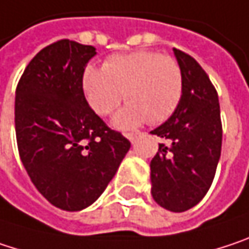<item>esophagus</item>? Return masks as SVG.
<instances>
[{
	"mask_svg": "<svg viewBox=\"0 0 249 249\" xmlns=\"http://www.w3.org/2000/svg\"><path fill=\"white\" fill-rule=\"evenodd\" d=\"M143 136V133H140V132H136V133H127L126 135V138L130 140L132 143H136V140L139 139V138H142Z\"/></svg>",
	"mask_w": 249,
	"mask_h": 249,
	"instance_id": "1",
	"label": "esophagus"
}]
</instances>
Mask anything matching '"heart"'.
Masks as SVG:
<instances>
[{"label":"heart","instance_id":"obj_1","mask_svg":"<svg viewBox=\"0 0 249 249\" xmlns=\"http://www.w3.org/2000/svg\"><path fill=\"white\" fill-rule=\"evenodd\" d=\"M83 90L91 109L107 116L120 102L127 105L113 117L119 129L158 124L178 107L183 78L178 61L155 51H135L109 57L103 69L89 66L83 73Z\"/></svg>","mask_w":249,"mask_h":249}]
</instances>
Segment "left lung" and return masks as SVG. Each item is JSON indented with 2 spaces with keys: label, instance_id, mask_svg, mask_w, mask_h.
<instances>
[{
  "label": "left lung",
  "instance_id": "obj_1",
  "mask_svg": "<svg viewBox=\"0 0 249 249\" xmlns=\"http://www.w3.org/2000/svg\"><path fill=\"white\" fill-rule=\"evenodd\" d=\"M183 89L178 107L152 135L162 138L150 160L152 196L171 212L201 202L213 180L222 146L221 110L215 87L195 58L173 48Z\"/></svg>",
  "mask_w": 249,
  "mask_h": 249
}]
</instances>
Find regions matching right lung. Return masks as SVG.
Returning <instances> with one entry per match:
<instances>
[{"instance_id":"add662e5","label":"right lung","mask_w":249,"mask_h":249,"mask_svg":"<svg viewBox=\"0 0 249 249\" xmlns=\"http://www.w3.org/2000/svg\"><path fill=\"white\" fill-rule=\"evenodd\" d=\"M93 46L61 40L25 67L16 91L21 162L37 191L63 211L94 203L113 179L130 143L89 106L83 73Z\"/></svg>"}]
</instances>
